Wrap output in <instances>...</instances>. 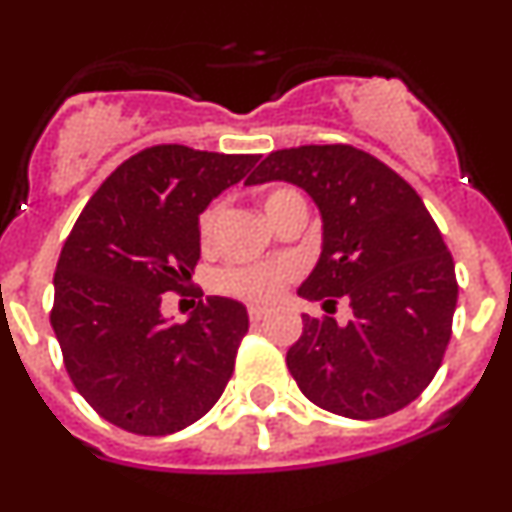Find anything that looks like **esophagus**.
Masks as SVG:
<instances>
[{
  "label": "esophagus",
  "instance_id": "34e87169",
  "mask_svg": "<svg viewBox=\"0 0 512 512\" xmlns=\"http://www.w3.org/2000/svg\"><path fill=\"white\" fill-rule=\"evenodd\" d=\"M247 314H250V322L257 324L267 317V309L265 307H250L247 309Z\"/></svg>",
  "mask_w": 512,
  "mask_h": 512
}]
</instances>
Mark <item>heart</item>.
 Masks as SVG:
<instances>
[{
	"mask_svg": "<svg viewBox=\"0 0 512 512\" xmlns=\"http://www.w3.org/2000/svg\"><path fill=\"white\" fill-rule=\"evenodd\" d=\"M297 198V193L289 188H277L262 198L265 205V213L270 215V220L275 223V218L280 215V210L285 208L287 200ZM223 203H213L203 210L200 215V240L208 242L210 237L218 230L220 218H223ZM299 272L297 262L294 260H277V262H255V265H232L218 272L215 277V287L220 292L232 294V297L247 299V302H270L277 294L282 292V287L289 280H294Z\"/></svg>",
	"mask_w": 512,
	"mask_h": 512,
	"instance_id": "1",
	"label": "heart"
}]
</instances>
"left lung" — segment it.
I'll return each instance as SVG.
<instances>
[{
  "label": "left lung",
  "instance_id": "1",
  "mask_svg": "<svg viewBox=\"0 0 512 512\" xmlns=\"http://www.w3.org/2000/svg\"><path fill=\"white\" fill-rule=\"evenodd\" d=\"M285 180L322 215V255L297 289L354 317L302 314L287 366L319 409L369 421L404 409L431 384L451 339L458 282L453 257L418 193L379 158L354 146L270 153L247 185Z\"/></svg>",
  "mask_w": 512,
  "mask_h": 512
}]
</instances>
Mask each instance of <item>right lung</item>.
<instances>
[{
    "label": "right lung",
    "mask_w": 512,
    "mask_h": 512,
    "mask_svg": "<svg viewBox=\"0 0 512 512\" xmlns=\"http://www.w3.org/2000/svg\"><path fill=\"white\" fill-rule=\"evenodd\" d=\"M260 156L153 146L123 160L86 203L54 275L51 327L76 391L113 426L168 436L223 396L247 309L200 299L188 322L160 314L200 260L198 215Z\"/></svg>",
    "instance_id": "obj_1"
}]
</instances>
